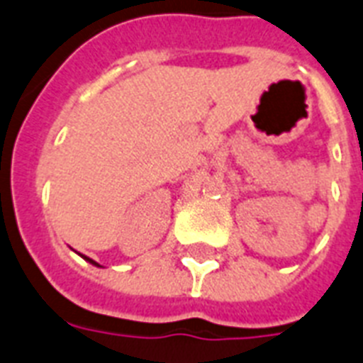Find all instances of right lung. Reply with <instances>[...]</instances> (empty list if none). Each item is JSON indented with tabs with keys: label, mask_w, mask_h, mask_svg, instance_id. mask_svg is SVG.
Masks as SVG:
<instances>
[{
	"label": "right lung",
	"mask_w": 363,
	"mask_h": 363,
	"mask_svg": "<svg viewBox=\"0 0 363 363\" xmlns=\"http://www.w3.org/2000/svg\"><path fill=\"white\" fill-rule=\"evenodd\" d=\"M85 259H86V261H89V263H91V265H94V267H100V265H98V263H96V261H92V259H89V257H85Z\"/></svg>",
	"instance_id": "add662e5"
}]
</instances>
